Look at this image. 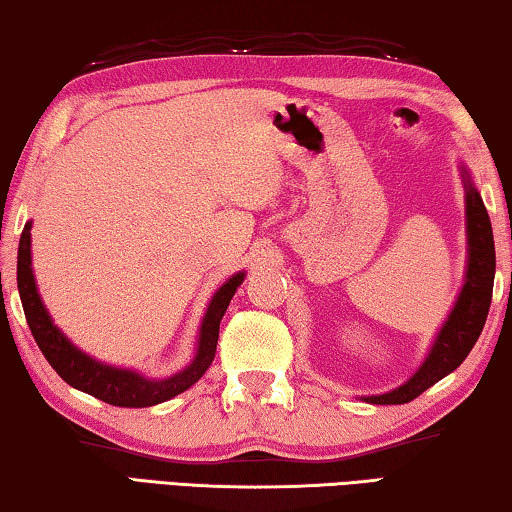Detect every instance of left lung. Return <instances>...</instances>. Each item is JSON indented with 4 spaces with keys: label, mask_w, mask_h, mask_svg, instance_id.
Instances as JSON below:
<instances>
[{
    "label": "left lung",
    "mask_w": 512,
    "mask_h": 512,
    "mask_svg": "<svg viewBox=\"0 0 512 512\" xmlns=\"http://www.w3.org/2000/svg\"><path fill=\"white\" fill-rule=\"evenodd\" d=\"M467 186V241H469V262H467V278L462 285L456 307L449 314V319L437 335V342L428 353L426 362L421 364L419 371L408 383L399 389H392L387 394L367 396L364 401L373 405H401L417 399L421 392L435 385L437 380L449 376L456 371L472 351L478 335L485 326L490 312L492 285H494V239L490 216L485 212L481 193L474 189L472 180L465 173Z\"/></svg>",
    "instance_id": "obj_1"
}]
</instances>
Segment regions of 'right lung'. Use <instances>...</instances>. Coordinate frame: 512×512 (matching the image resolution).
Here are the masks:
<instances>
[{"instance_id": "1", "label": "right lung", "mask_w": 512, "mask_h": 512, "mask_svg": "<svg viewBox=\"0 0 512 512\" xmlns=\"http://www.w3.org/2000/svg\"><path fill=\"white\" fill-rule=\"evenodd\" d=\"M29 230L31 223L24 225L18 248V289L24 316H27L29 330L31 335H34L38 348L43 351L47 362L52 364V369L59 373L68 385L77 387L81 392L91 394L104 403L118 405V408H148V405H157L173 399V396L186 392L191 385L198 383L202 373H205L209 369V364L214 362L221 319L246 273L232 275V278L216 291L212 303H209L205 319H202L196 360L173 378L148 380L134 371L107 367V364H100L93 358H88V355L77 351V348L63 337V332L54 326L45 305L40 303L34 273H31Z\"/></svg>"}]
</instances>
